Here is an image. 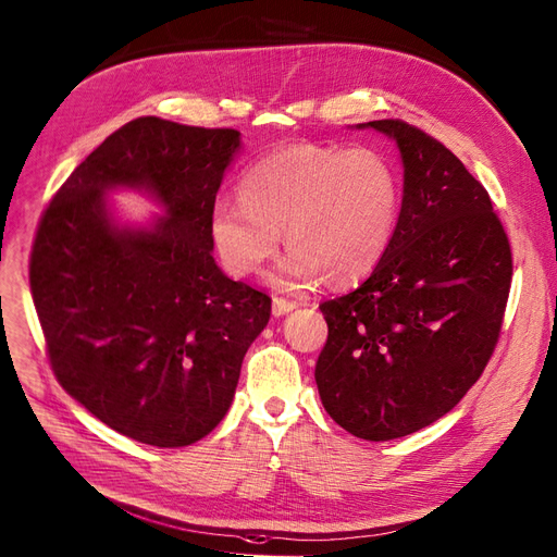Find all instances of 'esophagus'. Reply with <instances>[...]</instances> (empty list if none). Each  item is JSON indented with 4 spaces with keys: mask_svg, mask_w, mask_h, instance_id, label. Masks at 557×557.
Instances as JSON below:
<instances>
[{
    "mask_svg": "<svg viewBox=\"0 0 557 557\" xmlns=\"http://www.w3.org/2000/svg\"><path fill=\"white\" fill-rule=\"evenodd\" d=\"M297 306H299L297 301H289V299H283V297H274V299H272V312H274L276 317L292 312Z\"/></svg>",
    "mask_w": 557,
    "mask_h": 557,
    "instance_id": "1",
    "label": "esophagus"
}]
</instances>
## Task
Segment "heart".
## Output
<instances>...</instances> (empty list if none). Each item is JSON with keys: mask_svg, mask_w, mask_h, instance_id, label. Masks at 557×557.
I'll return each instance as SVG.
<instances>
[{"mask_svg": "<svg viewBox=\"0 0 557 557\" xmlns=\"http://www.w3.org/2000/svg\"><path fill=\"white\" fill-rule=\"evenodd\" d=\"M400 175L373 148L289 144L260 157L238 182V200L211 209V238L224 268L251 276L276 253L281 287H308L321 272L333 283L367 276L388 249L400 213Z\"/></svg>", "mask_w": 557, "mask_h": 557, "instance_id": "obj_1", "label": "heart"}]
</instances>
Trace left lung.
Returning <instances> with one entry per match:
<instances>
[{"mask_svg": "<svg viewBox=\"0 0 557 557\" xmlns=\"http://www.w3.org/2000/svg\"><path fill=\"white\" fill-rule=\"evenodd\" d=\"M367 125L398 141L405 195L373 274L323 301L329 339L314 380L331 418L391 441L461 403L499 342L512 251L490 195L461 159L403 119Z\"/></svg>", "mask_w": 557, "mask_h": 557, "instance_id": "1", "label": "left lung"}]
</instances>
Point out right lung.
Returning <instances> with one entry per match:
<instances>
[{
	"label": "right lung",
	"instance_id": "add662e5",
	"mask_svg": "<svg viewBox=\"0 0 557 557\" xmlns=\"http://www.w3.org/2000/svg\"><path fill=\"white\" fill-rule=\"evenodd\" d=\"M238 146L232 127L129 121L64 180L33 238L28 283L55 380L146 445L211 434L270 321V294L224 276L211 253V209ZM112 185L148 187L168 218L121 233L102 202Z\"/></svg>",
	"mask_w": 557,
	"mask_h": 557
}]
</instances>
